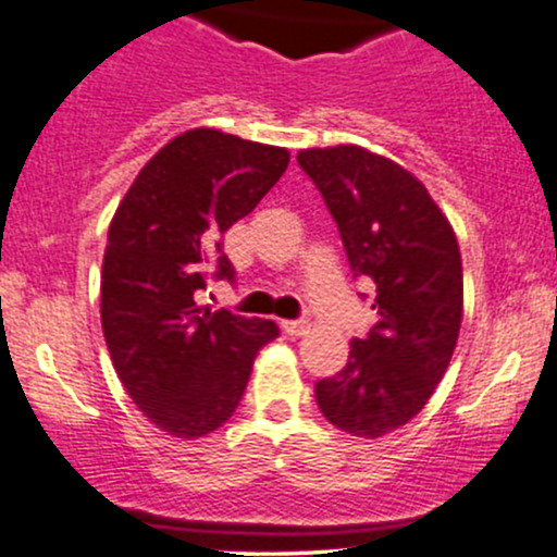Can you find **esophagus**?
<instances>
[{
	"mask_svg": "<svg viewBox=\"0 0 557 557\" xmlns=\"http://www.w3.org/2000/svg\"><path fill=\"white\" fill-rule=\"evenodd\" d=\"M283 331H285V334L294 336V339H296V336H301V334H307V331H310V320H307V318H301V320H285Z\"/></svg>",
	"mask_w": 557,
	"mask_h": 557,
	"instance_id": "esophagus-1",
	"label": "esophagus"
}]
</instances>
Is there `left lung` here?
Instances as JSON below:
<instances>
[{
	"label": "left lung",
	"instance_id": "left-lung-1",
	"mask_svg": "<svg viewBox=\"0 0 557 557\" xmlns=\"http://www.w3.org/2000/svg\"><path fill=\"white\" fill-rule=\"evenodd\" d=\"M296 161L336 221L352 277L377 288V323L352 339L342 372L314 383V398L336 429L377 440L409 423L445 377L463 314L458 243L423 183L391 159L336 145Z\"/></svg>",
	"mask_w": 557,
	"mask_h": 557
}]
</instances>
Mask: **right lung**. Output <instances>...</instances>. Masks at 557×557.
Here are the masks:
<instances>
[{
    "instance_id": "obj_1",
    "label": "right lung",
    "mask_w": 557,
    "mask_h": 557,
    "mask_svg": "<svg viewBox=\"0 0 557 557\" xmlns=\"http://www.w3.org/2000/svg\"><path fill=\"white\" fill-rule=\"evenodd\" d=\"M288 150L194 128L137 174L110 223L102 329L112 367L145 418L194 440L239 407L272 320L199 310L207 280L234 283L223 234L288 170Z\"/></svg>"
}]
</instances>
